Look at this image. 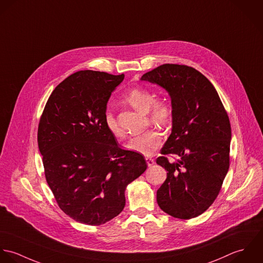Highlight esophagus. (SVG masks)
Wrapping results in <instances>:
<instances>
[{"mask_svg": "<svg viewBox=\"0 0 263 263\" xmlns=\"http://www.w3.org/2000/svg\"><path fill=\"white\" fill-rule=\"evenodd\" d=\"M145 160H146V163H147V165L148 166H152V165H154L155 164V159L152 158H145Z\"/></svg>", "mask_w": 263, "mask_h": 263, "instance_id": "esophagus-1", "label": "esophagus"}]
</instances>
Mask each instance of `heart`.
Returning <instances> with one entry per match:
<instances>
[{"label": "heart", "instance_id": "heart-1", "mask_svg": "<svg viewBox=\"0 0 263 263\" xmlns=\"http://www.w3.org/2000/svg\"><path fill=\"white\" fill-rule=\"evenodd\" d=\"M124 102L142 112H146L151 123L159 128L166 127L173 120L174 107L170 99L165 96L155 98L154 92L146 88L137 87L131 89L124 97ZM104 120L105 127L111 135L119 139L125 137L124 130L110 110L105 111ZM161 142V134L157 129L152 128L133 138L127 144V147L141 155L152 156L158 151Z\"/></svg>", "mask_w": 263, "mask_h": 263}]
</instances>
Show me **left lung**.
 Instances as JSON below:
<instances>
[{
	"label": "left lung",
	"mask_w": 263,
	"mask_h": 263,
	"mask_svg": "<svg viewBox=\"0 0 263 263\" xmlns=\"http://www.w3.org/2000/svg\"><path fill=\"white\" fill-rule=\"evenodd\" d=\"M141 80L165 88L174 107L172 133L157 158L167 171L158 204L174 217H196L216 199L230 166L228 112L210 80L193 67L163 64ZM167 154L178 158L168 162Z\"/></svg>",
	"instance_id": "obj_1"
}]
</instances>
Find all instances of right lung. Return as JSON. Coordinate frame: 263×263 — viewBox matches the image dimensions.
<instances>
[{
  "label": "right lung",
  "mask_w": 263,
  "mask_h": 263,
  "mask_svg": "<svg viewBox=\"0 0 263 263\" xmlns=\"http://www.w3.org/2000/svg\"><path fill=\"white\" fill-rule=\"evenodd\" d=\"M123 79L124 74L78 71L53 89L40 119L46 180L59 208L81 223L100 226L117 216L126 186L147 167L105 127L106 103Z\"/></svg>",
  "instance_id": "1"
}]
</instances>
